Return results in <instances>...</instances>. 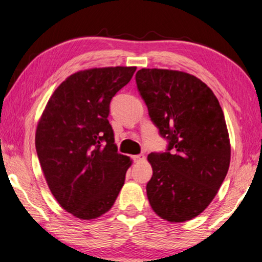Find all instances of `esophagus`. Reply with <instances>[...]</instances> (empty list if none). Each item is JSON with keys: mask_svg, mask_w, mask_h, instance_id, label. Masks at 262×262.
<instances>
[{"mask_svg": "<svg viewBox=\"0 0 262 262\" xmlns=\"http://www.w3.org/2000/svg\"><path fill=\"white\" fill-rule=\"evenodd\" d=\"M132 158H134L135 162H139V161H143L145 157H144V155H136V156H134Z\"/></svg>", "mask_w": 262, "mask_h": 262, "instance_id": "34e87169", "label": "esophagus"}]
</instances>
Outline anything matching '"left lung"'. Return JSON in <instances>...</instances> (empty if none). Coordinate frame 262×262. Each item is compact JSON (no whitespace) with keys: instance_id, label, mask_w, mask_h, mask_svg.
Returning a JSON list of instances; mask_svg holds the SVG:
<instances>
[{"instance_id":"obj_1","label":"left lung","mask_w":262,"mask_h":262,"mask_svg":"<svg viewBox=\"0 0 262 262\" xmlns=\"http://www.w3.org/2000/svg\"><path fill=\"white\" fill-rule=\"evenodd\" d=\"M136 82L151 120L169 140L166 152L147 156V200L163 220L189 221L209 206L228 172L225 115L213 91L185 72L142 68Z\"/></svg>"}]
</instances>
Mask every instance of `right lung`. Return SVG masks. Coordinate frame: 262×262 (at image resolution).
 I'll list each match as a JSON object with an SVG mask.
<instances>
[{
    "instance_id": "obj_1",
    "label": "right lung",
    "mask_w": 262,
    "mask_h": 262,
    "mask_svg": "<svg viewBox=\"0 0 262 262\" xmlns=\"http://www.w3.org/2000/svg\"><path fill=\"white\" fill-rule=\"evenodd\" d=\"M136 67L79 71L58 86L37 123L35 146L48 188L80 220L111 209L132 164L118 154L108 123L110 103Z\"/></svg>"
}]
</instances>
